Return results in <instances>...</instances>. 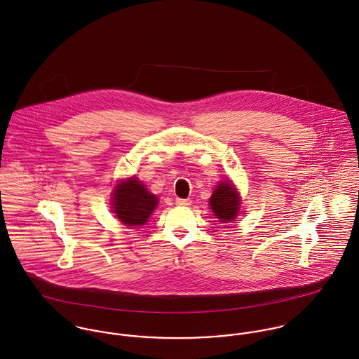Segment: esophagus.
I'll return each instance as SVG.
<instances>
[{"instance_id":"34e87169","label":"esophagus","mask_w":359,"mask_h":359,"mask_svg":"<svg viewBox=\"0 0 359 359\" xmlns=\"http://www.w3.org/2000/svg\"><path fill=\"white\" fill-rule=\"evenodd\" d=\"M175 203L178 205H191V201H189V199H180V198H178V199L175 201Z\"/></svg>"}]
</instances>
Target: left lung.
<instances>
[{"label":"left lung","mask_w":359,"mask_h":359,"mask_svg":"<svg viewBox=\"0 0 359 359\" xmlns=\"http://www.w3.org/2000/svg\"><path fill=\"white\" fill-rule=\"evenodd\" d=\"M208 202L214 215L222 224L235 221L236 215L239 214L241 196L235 189L233 184L231 182V180L219 182L217 188L212 191V195Z\"/></svg>","instance_id":"left-lung-1"}]
</instances>
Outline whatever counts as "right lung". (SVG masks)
<instances>
[{
    "label": "right lung",
    "mask_w": 359,
    "mask_h": 359,
    "mask_svg": "<svg viewBox=\"0 0 359 359\" xmlns=\"http://www.w3.org/2000/svg\"><path fill=\"white\" fill-rule=\"evenodd\" d=\"M158 199L137 178L120 181L111 195V208L127 226L144 225L154 212Z\"/></svg>",
    "instance_id": "add662e5"
}]
</instances>
